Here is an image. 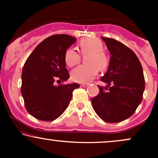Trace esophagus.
Instances as JSON below:
<instances>
[{
	"instance_id": "obj_1",
	"label": "esophagus",
	"mask_w": 158,
	"mask_h": 158,
	"mask_svg": "<svg viewBox=\"0 0 158 158\" xmlns=\"http://www.w3.org/2000/svg\"><path fill=\"white\" fill-rule=\"evenodd\" d=\"M81 87H85H85L89 86V84H81Z\"/></svg>"
}]
</instances>
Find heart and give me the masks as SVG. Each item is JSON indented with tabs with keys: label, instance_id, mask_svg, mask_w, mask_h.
I'll use <instances>...</instances> for the list:
<instances>
[{
	"label": "heart",
	"instance_id": "b5f03b06",
	"mask_svg": "<svg viewBox=\"0 0 158 158\" xmlns=\"http://www.w3.org/2000/svg\"><path fill=\"white\" fill-rule=\"evenodd\" d=\"M82 55H87L86 64L78 66L72 71V78L79 83H88L97 76L99 70H105L109 64V58L103 51V44L99 40L85 39L79 44ZM64 60L69 67L79 64L81 56L75 49L68 48L64 54Z\"/></svg>",
	"mask_w": 158,
	"mask_h": 158
}]
</instances>
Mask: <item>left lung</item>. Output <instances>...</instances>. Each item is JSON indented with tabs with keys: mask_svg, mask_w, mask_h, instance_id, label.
I'll return each instance as SVG.
<instances>
[{
	"mask_svg": "<svg viewBox=\"0 0 158 158\" xmlns=\"http://www.w3.org/2000/svg\"><path fill=\"white\" fill-rule=\"evenodd\" d=\"M110 55L109 66L98 85L99 93L91 99L97 114L107 123L129 118L143 99L145 79L142 65L130 48L114 39L102 37Z\"/></svg>",
	"mask_w": 158,
	"mask_h": 158,
	"instance_id": "8db88e82",
	"label": "left lung"
}]
</instances>
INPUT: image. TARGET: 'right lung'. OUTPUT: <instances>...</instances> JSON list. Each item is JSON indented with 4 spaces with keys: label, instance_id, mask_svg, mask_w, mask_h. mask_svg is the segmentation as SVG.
I'll use <instances>...</instances> for the list:
<instances>
[{
    "label": "right lung",
    "instance_id": "add662e5",
    "mask_svg": "<svg viewBox=\"0 0 158 158\" xmlns=\"http://www.w3.org/2000/svg\"><path fill=\"white\" fill-rule=\"evenodd\" d=\"M77 41L71 35H53L35 48L27 59L21 73V95L26 109L40 120L52 121L64 113L77 83L55 85L70 77L64 54Z\"/></svg>",
    "mask_w": 158,
    "mask_h": 158
}]
</instances>
